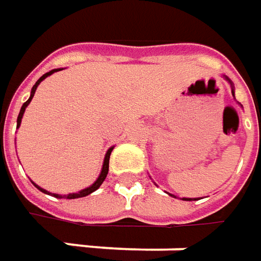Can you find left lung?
<instances>
[{"mask_svg": "<svg viewBox=\"0 0 261 261\" xmlns=\"http://www.w3.org/2000/svg\"><path fill=\"white\" fill-rule=\"evenodd\" d=\"M224 78H225L226 81L229 83V86H231V90H232V95H234V86H232V81H231V80H229V78H228L226 75H224ZM168 195H170V193H168ZM170 196H173V197H177V196H174V195H170ZM183 200H196V199H189V197H183Z\"/></svg>", "mask_w": 261, "mask_h": 261, "instance_id": "obj_1", "label": "left lung"}]
</instances>
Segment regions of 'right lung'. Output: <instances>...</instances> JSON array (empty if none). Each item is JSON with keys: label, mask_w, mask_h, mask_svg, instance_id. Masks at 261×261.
Returning a JSON list of instances; mask_svg holds the SVG:
<instances>
[{"label": "right lung", "mask_w": 261, "mask_h": 261, "mask_svg": "<svg viewBox=\"0 0 261 261\" xmlns=\"http://www.w3.org/2000/svg\"><path fill=\"white\" fill-rule=\"evenodd\" d=\"M64 68H58V69H52V71H49V72H46V74H43V75L40 76L37 81H36V84L33 86V88H32V91H30V97H29V100L25 101L24 105L21 106V109H20V113H18V117H17V129L20 127V125H21V119H23V115H24L25 112V107L30 105V101H32V98H33V95H35L36 93V88H37V86L45 80V78H47L49 75H52L54 72H58V71H62ZM112 151H113V146L112 148H109L107 149V152H106L105 155V161H103V167H101V171H100V174H98V177H97V180H95L94 183L91 186H88V187H86V189H83V190H80V192H76V193H69V195H58V193H49L47 190H45V189H42L40 186H37L36 183H33L35 185V187H37L40 192H43V193H46V195H52L55 196V197H58V199H78V197H84V196H88L90 193H93V192H95L100 186L103 185V181H105V178L107 177V173H109V160H110V154H112Z\"/></svg>", "instance_id": "right-lung-1"}]
</instances>
